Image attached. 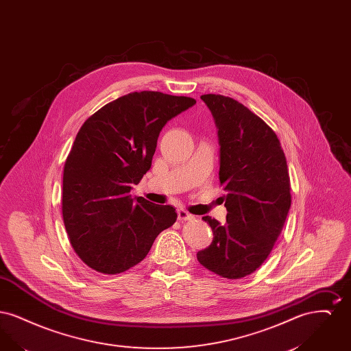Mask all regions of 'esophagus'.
I'll return each mask as SVG.
<instances>
[{
	"instance_id": "1",
	"label": "esophagus",
	"mask_w": 351,
	"mask_h": 351,
	"mask_svg": "<svg viewBox=\"0 0 351 351\" xmlns=\"http://www.w3.org/2000/svg\"><path fill=\"white\" fill-rule=\"evenodd\" d=\"M195 216L191 215L189 212H186L185 209H179L178 210V219L179 221H189V219H195Z\"/></svg>"
}]
</instances>
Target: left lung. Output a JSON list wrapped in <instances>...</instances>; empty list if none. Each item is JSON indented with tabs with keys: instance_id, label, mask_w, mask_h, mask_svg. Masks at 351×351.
Masks as SVG:
<instances>
[{
	"instance_id": "1",
	"label": "left lung",
	"mask_w": 351,
	"mask_h": 351,
	"mask_svg": "<svg viewBox=\"0 0 351 351\" xmlns=\"http://www.w3.org/2000/svg\"><path fill=\"white\" fill-rule=\"evenodd\" d=\"M216 119L219 185L226 222L205 216L213 242L197 252L204 267L226 279L252 274L267 259L291 208V180L280 141L243 104L222 95H202Z\"/></svg>"
}]
</instances>
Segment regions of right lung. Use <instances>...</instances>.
I'll list each match as a JSON object with an SVG mask.
<instances>
[{
  "instance_id": "add662e5",
  "label": "right lung",
  "mask_w": 351,
  "mask_h": 351,
  "mask_svg": "<svg viewBox=\"0 0 351 351\" xmlns=\"http://www.w3.org/2000/svg\"><path fill=\"white\" fill-rule=\"evenodd\" d=\"M195 104L133 92L84 122L64 163L62 213L71 246L88 267L108 275L134 267L176 222L175 208L132 199L130 189L150 169L167 121Z\"/></svg>"
}]
</instances>
